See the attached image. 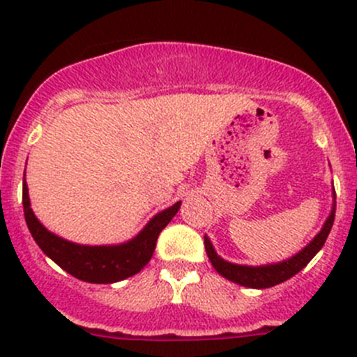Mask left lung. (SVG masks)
Returning <instances> with one entry per match:
<instances>
[{"label": "left lung", "mask_w": 357, "mask_h": 357, "mask_svg": "<svg viewBox=\"0 0 357 357\" xmlns=\"http://www.w3.org/2000/svg\"><path fill=\"white\" fill-rule=\"evenodd\" d=\"M333 195H335V190H333ZM333 219H335V202H333V207H332V212H330L328 219H326L325 225H323L321 231L312 238V242L302 248L298 254H295L294 257L287 259V261H282V262H276V264H266V266L233 264V262L225 261V259H221L218 254H215L214 247H212L211 240H208L207 236H204L205 252H207L208 259H211L215 271H218L221 276H225L226 280H229V282L248 287V289H269V287L280 285V283L290 280L291 276L297 275L301 269H304L305 266L309 264V261H311V259L321 250V247L325 245L330 229H332L333 226Z\"/></svg>", "instance_id": "left-lung-1"}]
</instances>
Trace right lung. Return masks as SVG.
Returning a JSON list of instances; mask_svg holds the SVG:
<instances>
[{
    "instance_id": "add662e5",
    "label": "right lung",
    "mask_w": 357,
    "mask_h": 357,
    "mask_svg": "<svg viewBox=\"0 0 357 357\" xmlns=\"http://www.w3.org/2000/svg\"><path fill=\"white\" fill-rule=\"evenodd\" d=\"M22 204L25 222H27L29 231L39 248L63 271L88 283H115L142 271L152 259L160 231L181 207V202H176L172 207L158 212L155 218L139 231V235H136L129 242L121 243V245L91 247L67 242V240L53 235L38 221L31 208V202H29L25 174Z\"/></svg>"
}]
</instances>
